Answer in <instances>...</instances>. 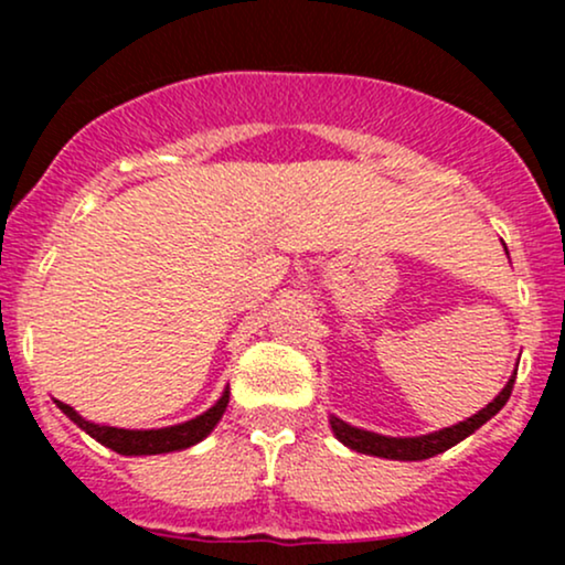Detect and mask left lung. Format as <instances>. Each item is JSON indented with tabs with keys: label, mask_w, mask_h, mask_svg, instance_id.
Here are the masks:
<instances>
[{
	"label": "left lung",
	"mask_w": 565,
	"mask_h": 565,
	"mask_svg": "<svg viewBox=\"0 0 565 565\" xmlns=\"http://www.w3.org/2000/svg\"><path fill=\"white\" fill-rule=\"evenodd\" d=\"M515 374L512 372V377L508 385H504V391L497 395L494 401H491L489 406L481 408L478 414H472L470 419H465V423L459 425H451V427H444V430L438 433H430V436H419V438H387V436H377V433H369V430H359V427H350L348 423H342V419L332 417V430L334 436L342 440V444L350 446L353 451H361V454H372V457H385V459H427V457H436V454L451 449V446H457L459 440L468 438L470 433H476L478 427L483 423H489L491 417L508 404L510 393H512V385H515Z\"/></svg>",
	"instance_id": "obj_1"
}]
</instances>
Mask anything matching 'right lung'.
<instances>
[{"mask_svg":"<svg viewBox=\"0 0 565 565\" xmlns=\"http://www.w3.org/2000/svg\"><path fill=\"white\" fill-rule=\"evenodd\" d=\"M57 406H61L63 414L74 419L82 430H87L95 440H100L103 446H108V449H114L116 454H127V457H132V454L180 451V449H188V446L199 444L201 438L210 436L212 427L220 423V417H223L225 406H228V391L223 393V398H220L210 412L201 414V417L183 425L161 427V430H121V427L93 425L87 423V419H82L68 404H61V401H57Z\"/></svg>","mask_w":565,"mask_h":565,"instance_id":"1","label":"right lung"}]
</instances>
